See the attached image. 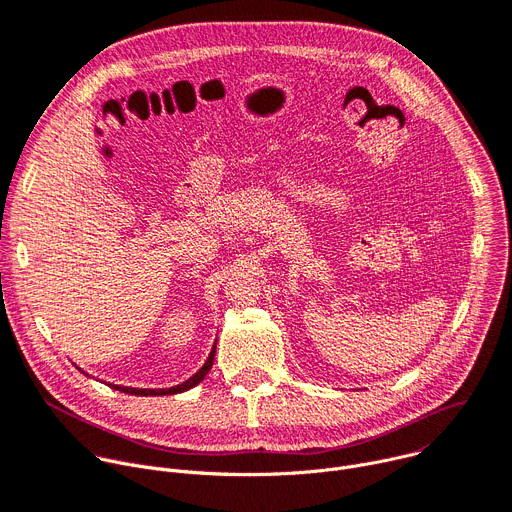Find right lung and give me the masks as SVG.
I'll use <instances>...</instances> for the list:
<instances>
[{
	"label": "right lung",
	"mask_w": 512,
	"mask_h": 512,
	"mask_svg": "<svg viewBox=\"0 0 512 512\" xmlns=\"http://www.w3.org/2000/svg\"><path fill=\"white\" fill-rule=\"evenodd\" d=\"M213 358H215V346H213V350H211L207 362L201 366L199 372H195L189 380H185V382H181V384H177V386H170V388H132V386H122V384H107V386L116 388V390H120V392H126V394H138V396H158V394L162 396V394L185 392V390L197 386V384L207 376V372H209L211 366H213ZM79 370H81V368H79Z\"/></svg>",
	"instance_id": "add662e5"
}]
</instances>
